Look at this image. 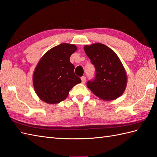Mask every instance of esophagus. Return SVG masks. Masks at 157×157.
Segmentation results:
<instances>
[{
	"label": "esophagus",
	"instance_id": "34e87169",
	"mask_svg": "<svg viewBox=\"0 0 157 157\" xmlns=\"http://www.w3.org/2000/svg\"><path fill=\"white\" fill-rule=\"evenodd\" d=\"M81 79H82V84H85V83H86V77L85 76H82V78H81Z\"/></svg>",
	"mask_w": 157,
	"mask_h": 157
}]
</instances>
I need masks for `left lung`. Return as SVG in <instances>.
<instances>
[{"label":"left lung","mask_w":157,"mask_h":157,"mask_svg":"<svg viewBox=\"0 0 157 157\" xmlns=\"http://www.w3.org/2000/svg\"><path fill=\"white\" fill-rule=\"evenodd\" d=\"M84 51L96 70L94 78L86 84L88 88L105 101L119 97L125 91L127 75L117 55L101 43L86 45Z\"/></svg>","instance_id":"left-lung-1"}]
</instances>
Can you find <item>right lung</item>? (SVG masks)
<instances>
[{
    "label": "right lung",
    "instance_id": "right-lung-1",
    "mask_svg": "<svg viewBox=\"0 0 157 157\" xmlns=\"http://www.w3.org/2000/svg\"><path fill=\"white\" fill-rule=\"evenodd\" d=\"M74 44L63 43L49 50L36 66L33 84L36 94L48 104L59 103L67 97L73 86L81 83L69 61L75 52Z\"/></svg>",
    "mask_w": 157,
    "mask_h": 157
}]
</instances>
